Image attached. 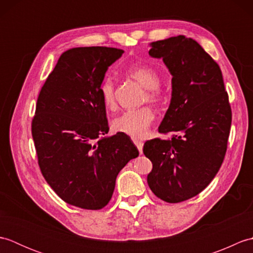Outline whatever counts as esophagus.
<instances>
[{
	"mask_svg": "<svg viewBox=\"0 0 253 253\" xmlns=\"http://www.w3.org/2000/svg\"><path fill=\"white\" fill-rule=\"evenodd\" d=\"M133 143H135V144H136V147L138 148V150H139V152H140V153H142L143 142H142V141H140V140H137V139H135V140H133Z\"/></svg>",
	"mask_w": 253,
	"mask_h": 253,
	"instance_id": "34e87169",
	"label": "esophagus"
}]
</instances>
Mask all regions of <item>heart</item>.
Masks as SVG:
<instances>
[{
  "instance_id": "1",
  "label": "heart",
  "mask_w": 253,
  "mask_h": 253,
  "mask_svg": "<svg viewBox=\"0 0 253 253\" xmlns=\"http://www.w3.org/2000/svg\"><path fill=\"white\" fill-rule=\"evenodd\" d=\"M127 75L140 84L147 90L144 99L158 103L163 99L160 89V76L154 68L148 65H132L127 68ZM100 96L106 109H114L116 104L115 84L111 77H106L100 84ZM154 113L151 107L142 106L123 112L112 122L113 130L133 139H142L148 135L149 128L154 121Z\"/></svg>"
}]
</instances>
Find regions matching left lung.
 Wrapping results in <instances>:
<instances>
[{
  "label": "left lung",
  "mask_w": 253,
  "mask_h": 253,
  "mask_svg": "<svg viewBox=\"0 0 253 253\" xmlns=\"http://www.w3.org/2000/svg\"><path fill=\"white\" fill-rule=\"evenodd\" d=\"M149 55L162 58L171 74V99L159 127L168 140L144 143L153 169L148 185L155 196L178 203L200 193L224 161L232 109L218 64L191 38L152 42Z\"/></svg>",
  "instance_id": "obj_1"
}]
</instances>
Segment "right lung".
Listing matches in <instances>:
<instances>
[{
    "label": "right lung",
    "mask_w": 253,
    "mask_h": 253,
    "mask_svg": "<svg viewBox=\"0 0 253 253\" xmlns=\"http://www.w3.org/2000/svg\"><path fill=\"white\" fill-rule=\"evenodd\" d=\"M124 53L106 46L64 52L38 96L31 123L38 164L62 200L100 210L111 200L116 177L139 151L130 138L109 132L100 84Z\"/></svg>",
    "instance_id": "1"
}]
</instances>
